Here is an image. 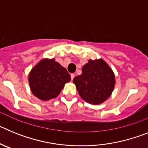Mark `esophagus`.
<instances>
[{
  "label": "esophagus",
  "instance_id": "34e87169",
  "mask_svg": "<svg viewBox=\"0 0 148 148\" xmlns=\"http://www.w3.org/2000/svg\"><path fill=\"white\" fill-rule=\"evenodd\" d=\"M74 77H75V74H74V73L71 74V80L72 81L73 80V78H74Z\"/></svg>",
  "mask_w": 148,
  "mask_h": 148
}]
</instances>
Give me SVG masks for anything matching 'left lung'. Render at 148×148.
I'll return each mask as SVG.
<instances>
[{
    "label": "left lung",
    "instance_id": "1",
    "mask_svg": "<svg viewBox=\"0 0 148 148\" xmlns=\"http://www.w3.org/2000/svg\"><path fill=\"white\" fill-rule=\"evenodd\" d=\"M73 83L82 99L90 104H99L113 92L115 76L104 60H90L82 68V75L74 78Z\"/></svg>",
    "mask_w": 148,
    "mask_h": 148
}]
</instances>
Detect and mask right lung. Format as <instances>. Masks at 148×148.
I'll return each mask as SVG.
<instances>
[{
  "label": "right lung",
  "mask_w": 148,
  "mask_h": 148,
  "mask_svg": "<svg viewBox=\"0 0 148 148\" xmlns=\"http://www.w3.org/2000/svg\"><path fill=\"white\" fill-rule=\"evenodd\" d=\"M70 78L69 73L59 63L54 59H44L31 70L29 82L32 93L47 101L57 97Z\"/></svg>",
  "instance_id": "right-lung-1"
}]
</instances>
